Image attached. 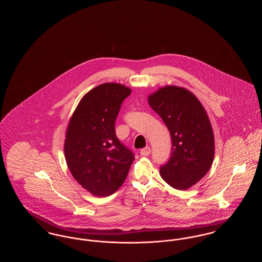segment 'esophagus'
Listing matches in <instances>:
<instances>
[{"instance_id": "esophagus-1", "label": "esophagus", "mask_w": 262, "mask_h": 262, "mask_svg": "<svg viewBox=\"0 0 262 262\" xmlns=\"http://www.w3.org/2000/svg\"><path fill=\"white\" fill-rule=\"evenodd\" d=\"M150 152H151V150H150V147H145V148H142V149L140 150V155L141 156H148L150 154Z\"/></svg>"}]
</instances>
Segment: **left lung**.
<instances>
[{"instance_id": "left-lung-1", "label": "left lung", "mask_w": 262, "mask_h": 262, "mask_svg": "<svg viewBox=\"0 0 262 262\" xmlns=\"http://www.w3.org/2000/svg\"><path fill=\"white\" fill-rule=\"evenodd\" d=\"M148 103L168 127L173 144L160 174L171 187L187 189L205 176L214 159V135L207 113L194 94L174 85L158 89L148 96Z\"/></svg>"}]
</instances>
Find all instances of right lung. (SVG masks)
Returning <instances> with one entry per match:
<instances>
[{"mask_svg": "<svg viewBox=\"0 0 262 262\" xmlns=\"http://www.w3.org/2000/svg\"><path fill=\"white\" fill-rule=\"evenodd\" d=\"M132 93L120 83H103L78 103L66 133L64 157L77 183L96 196H109L121 187L134 153L118 139L115 122Z\"/></svg>", "mask_w": 262, "mask_h": 262, "instance_id": "1", "label": "right lung"}]
</instances>
